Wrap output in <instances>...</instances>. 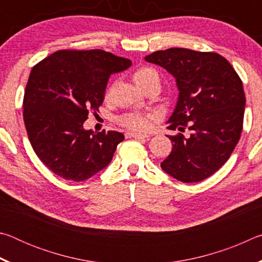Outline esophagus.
Returning <instances> with one entry per match:
<instances>
[{
	"label": "esophagus",
	"instance_id": "esophagus-1",
	"mask_svg": "<svg viewBox=\"0 0 262 262\" xmlns=\"http://www.w3.org/2000/svg\"><path fill=\"white\" fill-rule=\"evenodd\" d=\"M126 137L127 139H130V137H133V139H144V140H148L150 135L149 134H142V133H132V132H128L126 133Z\"/></svg>",
	"mask_w": 262,
	"mask_h": 262
}]
</instances>
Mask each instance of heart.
<instances>
[{
	"label": "heart",
	"mask_w": 262,
	"mask_h": 262,
	"mask_svg": "<svg viewBox=\"0 0 262 262\" xmlns=\"http://www.w3.org/2000/svg\"><path fill=\"white\" fill-rule=\"evenodd\" d=\"M152 75H156V72L151 68H140L139 70H136L133 75V78H134V82L137 84V86L140 84L143 83L144 81H147L149 77H151ZM119 122L120 125L129 128V129H134V130H143L147 129L149 127V117L144 114H140V113H129V114H125L119 119Z\"/></svg>",
	"instance_id": "heart-1"
}]
</instances>
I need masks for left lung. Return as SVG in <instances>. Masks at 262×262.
<instances>
[{"label": "left lung", "instance_id": "8db88e82", "mask_svg": "<svg viewBox=\"0 0 262 262\" xmlns=\"http://www.w3.org/2000/svg\"><path fill=\"white\" fill-rule=\"evenodd\" d=\"M144 60L176 78L179 96L167 128L190 130L188 137L167 135L172 151L161 167L183 183L205 180L224 165L241 139L246 101L242 79L217 53L168 48Z\"/></svg>", "mask_w": 262, "mask_h": 262}]
</instances>
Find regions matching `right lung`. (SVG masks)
I'll return each mask as SVG.
<instances>
[{"instance_id": "obj_1", "label": "right lung", "mask_w": 262, "mask_h": 262, "mask_svg": "<svg viewBox=\"0 0 262 262\" xmlns=\"http://www.w3.org/2000/svg\"><path fill=\"white\" fill-rule=\"evenodd\" d=\"M132 61L101 50L57 51L31 70L25 88L24 123L39 159L66 180L83 181L108 165L122 133L84 129L103 104L112 74Z\"/></svg>"}]
</instances>
